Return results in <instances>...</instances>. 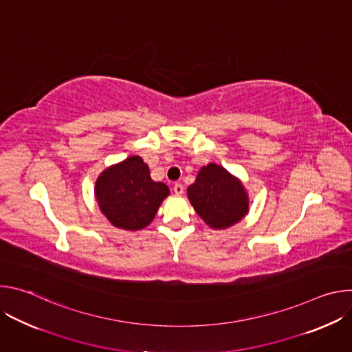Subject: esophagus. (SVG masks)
I'll use <instances>...</instances> for the list:
<instances>
[{"label":"esophagus","instance_id":"1","mask_svg":"<svg viewBox=\"0 0 352 352\" xmlns=\"http://www.w3.org/2000/svg\"><path fill=\"white\" fill-rule=\"evenodd\" d=\"M174 192H175V195H182L184 193V185L179 184V182L174 184Z\"/></svg>","mask_w":352,"mask_h":352}]
</instances>
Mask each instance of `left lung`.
Listing matches in <instances>:
<instances>
[{
    "mask_svg": "<svg viewBox=\"0 0 352 352\" xmlns=\"http://www.w3.org/2000/svg\"><path fill=\"white\" fill-rule=\"evenodd\" d=\"M188 197L196 213L212 228H227L248 212V196L242 184L217 164L199 171Z\"/></svg>",
    "mask_w": 352,
    "mask_h": 352,
    "instance_id": "obj_1",
    "label": "left lung"
}]
</instances>
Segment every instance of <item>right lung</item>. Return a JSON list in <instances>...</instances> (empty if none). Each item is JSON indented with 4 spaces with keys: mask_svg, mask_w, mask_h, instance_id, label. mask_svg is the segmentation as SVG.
Segmentation results:
<instances>
[{
    "mask_svg": "<svg viewBox=\"0 0 352 352\" xmlns=\"http://www.w3.org/2000/svg\"><path fill=\"white\" fill-rule=\"evenodd\" d=\"M170 189L150 178L147 164L139 156L102 173L96 182V197L109 221L124 230H140L155 219Z\"/></svg>",
    "mask_w": 352,
    "mask_h": 352,
    "instance_id": "1",
    "label": "right lung"
}]
</instances>
